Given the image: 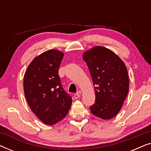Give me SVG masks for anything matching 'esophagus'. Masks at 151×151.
Returning <instances> with one entry per match:
<instances>
[{
    "label": "esophagus",
    "mask_w": 151,
    "mask_h": 151,
    "mask_svg": "<svg viewBox=\"0 0 151 151\" xmlns=\"http://www.w3.org/2000/svg\"><path fill=\"white\" fill-rule=\"evenodd\" d=\"M80 97V93H77L74 94V98H75L76 99L79 98Z\"/></svg>",
    "instance_id": "1"
}]
</instances>
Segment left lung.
Segmentation results:
<instances>
[{
    "label": "left lung",
    "mask_w": 151,
    "mask_h": 151,
    "mask_svg": "<svg viewBox=\"0 0 151 151\" xmlns=\"http://www.w3.org/2000/svg\"><path fill=\"white\" fill-rule=\"evenodd\" d=\"M82 58L95 86L96 100L90 110L101 119L113 118L120 111L129 92L127 67L114 52L100 46L86 51Z\"/></svg>",
    "instance_id": "8db88e82"
}]
</instances>
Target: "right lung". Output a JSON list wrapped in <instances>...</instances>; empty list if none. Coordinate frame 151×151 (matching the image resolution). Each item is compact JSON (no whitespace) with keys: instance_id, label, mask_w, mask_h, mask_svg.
<instances>
[{"instance_id":"add662e5","label":"right lung","mask_w":151,"mask_h":151,"mask_svg":"<svg viewBox=\"0 0 151 151\" xmlns=\"http://www.w3.org/2000/svg\"><path fill=\"white\" fill-rule=\"evenodd\" d=\"M64 53L51 49L35 58L24 73L25 98L34 114L47 125L65 117L72 103L71 96L64 90L58 70Z\"/></svg>"}]
</instances>
